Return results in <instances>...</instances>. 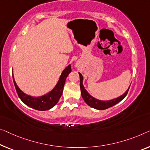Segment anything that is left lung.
<instances>
[{
	"label": "left lung",
	"instance_id": "1",
	"mask_svg": "<svg viewBox=\"0 0 150 150\" xmlns=\"http://www.w3.org/2000/svg\"><path fill=\"white\" fill-rule=\"evenodd\" d=\"M79 78H80V89H81V94L83 98V99L84 100V101L86 102V103L91 108L97 109V110H105V109H107L110 107H112L115 106L118 102H120L121 100H122L126 96L127 94V92H128L129 89L130 88V86H129V88L127 89V90L125 91L123 94L120 96L119 97H117L116 98H114L112 100H98L97 98H95L93 97L92 96L89 94L88 91L85 89V87L83 84V77L82 75L79 72Z\"/></svg>",
	"mask_w": 150,
	"mask_h": 150
}]
</instances>
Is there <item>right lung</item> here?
Returning a JSON list of instances; mask_svg holds the SVG:
<instances>
[{"label": "right lung", "mask_w": 150, "mask_h": 150, "mask_svg": "<svg viewBox=\"0 0 150 150\" xmlns=\"http://www.w3.org/2000/svg\"><path fill=\"white\" fill-rule=\"evenodd\" d=\"M71 72V64H69L62 71L59 79V81H58L53 89H51L48 93H46V94L40 96H32L26 94L18 87L17 84L15 81V78L13 75V79L17 94L19 96L20 99L21 100V101L26 104L27 106L30 107V108L35 109L37 110L44 111L50 110L58 103L60 98L62 96V91H63L65 80Z\"/></svg>", "instance_id": "add662e5"}]
</instances>
